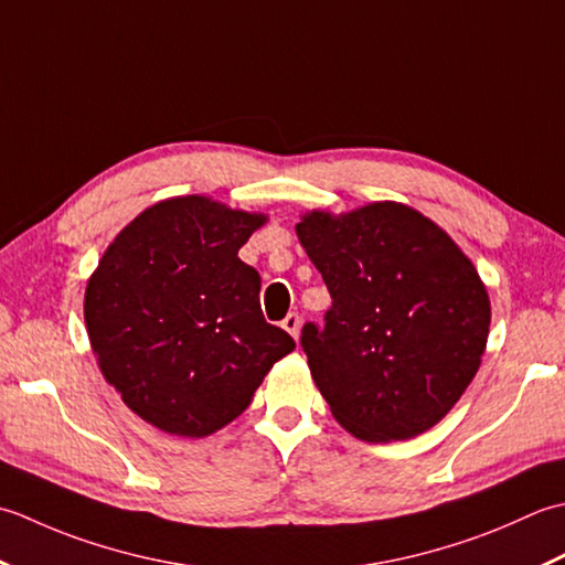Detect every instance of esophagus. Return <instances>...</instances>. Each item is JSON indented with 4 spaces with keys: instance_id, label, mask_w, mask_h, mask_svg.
<instances>
[{
    "instance_id": "esophagus-1",
    "label": "esophagus",
    "mask_w": 565,
    "mask_h": 565,
    "mask_svg": "<svg viewBox=\"0 0 565 565\" xmlns=\"http://www.w3.org/2000/svg\"><path fill=\"white\" fill-rule=\"evenodd\" d=\"M299 327H302V317H299L297 312H290L285 319H282V329L290 333L292 339L299 337Z\"/></svg>"
}]
</instances>
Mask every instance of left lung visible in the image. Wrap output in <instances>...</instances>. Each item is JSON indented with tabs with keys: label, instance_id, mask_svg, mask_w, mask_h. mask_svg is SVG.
Segmentation results:
<instances>
[{
	"label": "left lung",
	"instance_id": "8db88e82",
	"mask_svg": "<svg viewBox=\"0 0 565 565\" xmlns=\"http://www.w3.org/2000/svg\"><path fill=\"white\" fill-rule=\"evenodd\" d=\"M297 236L331 295L324 324L307 321L299 343L333 417L373 444L431 429L486 351L490 299L473 263L395 202L312 212Z\"/></svg>",
	"mask_w": 565,
	"mask_h": 565
}]
</instances>
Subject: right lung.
I'll list each match as a JSON object with an SVG mask.
<instances>
[{
  "label": "right lung",
  "mask_w": 565,
  "mask_h": 565,
  "mask_svg": "<svg viewBox=\"0 0 565 565\" xmlns=\"http://www.w3.org/2000/svg\"><path fill=\"white\" fill-rule=\"evenodd\" d=\"M266 222L206 198L138 214L87 282L85 321L107 383L138 417L206 436L244 412L295 339L260 309L238 248Z\"/></svg>",
  "instance_id": "add662e5"
}]
</instances>
